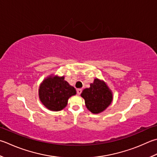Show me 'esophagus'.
<instances>
[{
	"label": "esophagus",
	"mask_w": 157,
	"mask_h": 157,
	"mask_svg": "<svg viewBox=\"0 0 157 157\" xmlns=\"http://www.w3.org/2000/svg\"><path fill=\"white\" fill-rule=\"evenodd\" d=\"M82 90L80 88H79L77 90V93H78V94H79V95L82 93Z\"/></svg>",
	"instance_id": "obj_1"
}]
</instances>
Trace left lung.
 Wrapping results in <instances>:
<instances>
[{
  "instance_id": "8db88e82",
  "label": "left lung",
  "mask_w": 157,
  "mask_h": 157,
  "mask_svg": "<svg viewBox=\"0 0 157 157\" xmlns=\"http://www.w3.org/2000/svg\"><path fill=\"white\" fill-rule=\"evenodd\" d=\"M90 86V88H85L81 94L86 106L93 113L102 112L112 103V92L105 82L97 78Z\"/></svg>"
}]
</instances>
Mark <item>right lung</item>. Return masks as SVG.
<instances>
[{
	"mask_svg": "<svg viewBox=\"0 0 157 157\" xmlns=\"http://www.w3.org/2000/svg\"><path fill=\"white\" fill-rule=\"evenodd\" d=\"M75 94V88L64 80V76L48 77L40 84L39 89V99L43 105L55 112L64 109L68 99Z\"/></svg>",
	"mask_w": 157,
	"mask_h": 157,
	"instance_id": "obj_1",
	"label": "right lung"
}]
</instances>
